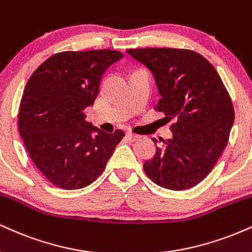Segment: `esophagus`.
I'll list each match as a JSON object with an SVG mask.
<instances>
[{"mask_svg": "<svg viewBox=\"0 0 252 252\" xmlns=\"http://www.w3.org/2000/svg\"><path fill=\"white\" fill-rule=\"evenodd\" d=\"M126 137H128L131 142H136V141H138L139 138H141V136L132 134V132H126Z\"/></svg>", "mask_w": 252, "mask_h": 252, "instance_id": "obj_1", "label": "esophagus"}]
</instances>
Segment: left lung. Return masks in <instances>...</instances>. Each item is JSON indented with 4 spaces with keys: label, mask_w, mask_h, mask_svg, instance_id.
<instances>
[{
    "label": "left lung",
    "mask_w": 252,
    "mask_h": 252,
    "mask_svg": "<svg viewBox=\"0 0 252 252\" xmlns=\"http://www.w3.org/2000/svg\"><path fill=\"white\" fill-rule=\"evenodd\" d=\"M155 76L162 96L155 107L172 121L170 139H159L143 169L157 186L186 190L213 170L228 144L235 111L216 69L199 54L175 48L128 49ZM157 143V139H153Z\"/></svg>",
    "instance_id": "8db88e82"
}]
</instances>
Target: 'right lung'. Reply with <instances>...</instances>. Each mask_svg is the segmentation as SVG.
<instances>
[{"instance_id": "add662e5", "label": "right lung", "mask_w": 252, "mask_h": 252, "mask_svg": "<svg viewBox=\"0 0 252 252\" xmlns=\"http://www.w3.org/2000/svg\"><path fill=\"white\" fill-rule=\"evenodd\" d=\"M122 57L110 49L62 51L45 60L26 84L20 135L34 164L57 188L92 184L126 135L94 126L84 113L98 95L104 71Z\"/></svg>"}]
</instances>
